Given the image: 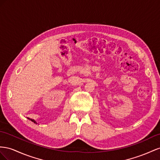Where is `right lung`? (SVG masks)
<instances>
[{
  "label": "right lung",
  "instance_id": "1",
  "mask_svg": "<svg viewBox=\"0 0 160 160\" xmlns=\"http://www.w3.org/2000/svg\"><path fill=\"white\" fill-rule=\"evenodd\" d=\"M28 118L29 120H31L32 122H35V123H36V124H37V122H36V121L34 119H32V118Z\"/></svg>",
  "mask_w": 160,
  "mask_h": 160
}]
</instances>
